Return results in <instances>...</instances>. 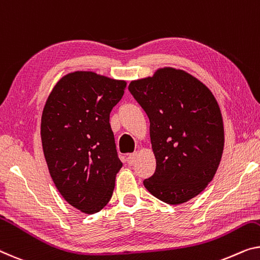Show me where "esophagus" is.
Returning <instances> with one entry per match:
<instances>
[{"label": "esophagus", "instance_id": "1", "mask_svg": "<svg viewBox=\"0 0 260 260\" xmlns=\"http://www.w3.org/2000/svg\"><path fill=\"white\" fill-rule=\"evenodd\" d=\"M135 158H137V153L129 154L128 157H127V162H128V165H133L135 162Z\"/></svg>", "mask_w": 260, "mask_h": 260}]
</instances>
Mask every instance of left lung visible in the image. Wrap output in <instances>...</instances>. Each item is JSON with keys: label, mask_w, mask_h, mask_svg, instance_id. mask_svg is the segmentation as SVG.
Returning <instances> with one entry per match:
<instances>
[{"label": "left lung", "mask_w": 260, "mask_h": 260, "mask_svg": "<svg viewBox=\"0 0 260 260\" xmlns=\"http://www.w3.org/2000/svg\"><path fill=\"white\" fill-rule=\"evenodd\" d=\"M128 90L148 115L156 158L155 173L143 185L165 203L188 202L207 188L222 158L218 103L202 81L174 68L131 81Z\"/></svg>", "instance_id": "8db88e82"}]
</instances>
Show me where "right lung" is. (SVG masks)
Here are the masks:
<instances>
[{
	"label": "right lung",
	"instance_id": "right-lung-1",
	"mask_svg": "<svg viewBox=\"0 0 260 260\" xmlns=\"http://www.w3.org/2000/svg\"><path fill=\"white\" fill-rule=\"evenodd\" d=\"M125 88V80L92 71L68 73L52 88L42 113L50 175L64 200L84 214H95L108 203L122 167L110 113Z\"/></svg>",
	"mask_w": 260,
	"mask_h": 260
}]
</instances>
